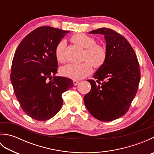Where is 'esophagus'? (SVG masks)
<instances>
[{"instance_id":"esophagus-1","label":"esophagus","mask_w":154,"mask_h":154,"mask_svg":"<svg viewBox=\"0 0 154 154\" xmlns=\"http://www.w3.org/2000/svg\"><path fill=\"white\" fill-rule=\"evenodd\" d=\"M78 83H79V81L73 80V85H77Z\"/></svg>"}]
</instances>
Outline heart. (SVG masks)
<instances>
[{
  "label": "heart",
  "instance_id": "1",
  "mask_svg": "<svg viewBox=\"0 0 154 154\" xmlns=\"http://www.w3.org/2000/svg\"><path fill=\"white\" fill-rule=\"evenodd\" d=\"M71 41L85 49L84 59L89 60L80 64H68L61 69V74L73 80H80L89 75L93 71L92 65L94 67H100L104 64L106 58V51L103 46L96 44V41L93 37L85 34L79 33L73 35ZM66 44L62 41L59 43L55 50L57 60L63 62L64 60L63 51ZM91 63H90V62Z\"/></svg>",
  "mask_w": 154,
  "mask_h": 154
}]
</instances>
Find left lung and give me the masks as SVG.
<instances>
[{"mask_svg":"<svg viewBox=\"0 0 154 154\" xmlns=\"http://www.w3.org/2000/svg\"><path fill=\"white\" fill-rule=\"evenodd\" d=\"M89 34L104 35L106 58L93 75L97 83L88 80L91 89L84 96L85 105L95 119L112 121L126 113L137 93L140 79L138 61L131 45L116 32L101 28Z\"/></svg>","mask_w":154,"mask_h":154,"instance_id":"8db88e82","label":"left lung"}]
</instances>
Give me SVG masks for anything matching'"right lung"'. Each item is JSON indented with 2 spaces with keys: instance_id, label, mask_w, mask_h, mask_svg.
I'll use <instances>...</instances> for the list:
<instances>
[{
  "instance_id": "add662e5",
  "label": "right lung",
  "mask_w": 154,
  "mask_h": 154,
  "mask_svg": "<svg viewBox=\"0 0 154 154\" xmlns=\"http://www.w3.org/2000/svg\"><path fill=\"white\" fill-rule=\"evenodd\" d=\"M69 31L50 26L35 29L20 43L12 60L11 81L22 110L39 121L49 120L62 106V93L73 86L67 77L55 76V50Z\"/></svg>"
}]
</instances>
